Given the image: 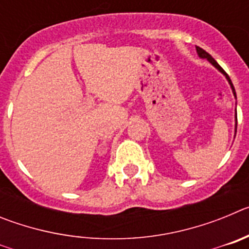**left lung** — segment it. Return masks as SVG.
<instances>
[{
	"label": "left lung",
	"mask_w": 249,
	"mask_h": 249,
	"mask_svg": "<svg viewBox=\"0 0 249 249\" xmlns=\"http://www.w3.org/2000/svg\"><path fill=\"white\" fill-rule=\"evenodd\" d=\"M196 50H197V53H198V56L201 57V58H206V59H208V61H210V62L212 63V65L214 66V67L217 68V70H218L219 72H221V73H223L224 76H226V78H227V80H228V83H230V85H231V89H232V92H233V94H234V97L237 98V96H236V91H234V87H233V83H232V81H231L230 76H228V74L226 73V72H224V70H223V68H222L221 66L218 65V63L215 62V59L213 58V57L211 56V54L208 53V52H206V51H204L203 48H201V47H198V46H197V47H196ZM236 121H237V113H236ZM236 132H237V123H236Z\"/></svg>",
	"instance_id": "obj_1"
}]
</instances>
